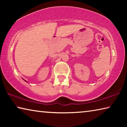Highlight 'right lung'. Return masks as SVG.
<instances>
[{
	"mask_svg": "<svg viewBox=\"0 0 127 127\" xmlns=\"http://www.w3.org/2000/svg\"><path fill=\"white\" fill-rule=\"evenodd\" d=\"M23 80H24V81H25V79H23ZM26 81V82H27L26 81Z\"/></svg>",
	"mask_w": 127,
	"mask_h": 127,
	"instance_id": "1",
	"label": "right lung"
}]
</instances>
